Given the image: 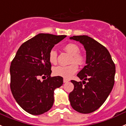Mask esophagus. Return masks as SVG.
Masks as SVG:
<instances>
[{
  "label": "esophagus",
  "instance_id": "esophagus-1",
  "mask_svg": "<svg viewBox=\"0 0 126 126\" xmlns=\"http://www.w3.org/2000/svg\"><path fill=\"white\" fill-rule=\"evenodd\" d=\"M68 81H69V80L67 79H63V82L64 83H66Z\"/></svg>",
  "mask_w": 126,
  "mask_h": 126
}]
</instances>
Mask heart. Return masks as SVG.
<instances>
[{
	"label": "heart",
	"mask_w": 126,
	"mask_h": 126,
	"mask_svg": "<svg viewBox=\"0 0 126 126\" xmlns=\"http://www.w3.org/2000/svg\"><path fill=\"white\" fill-rule=\"evenodd\" d=\"M63 49L66 52L72 55V58L70 61L71 64L66 66L60 65L56 66L53 68V72L56 75L69 79L78 70V66L75 63H77L79 65H83L86 63V58L84 54L79 52L80 48L76 44L72 42L67 44L63 47ZM57 56L58 54L56 50L52 49L49 51L48 58L51 64H56Z\"/></svg>",
	"instance_id": "heart-1"
}]
</instances>
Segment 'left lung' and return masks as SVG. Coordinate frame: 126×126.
I'll use <instances>...</instances> for the list:
<instances>
[{
  "label": "left lung",
  "mask_w": 126,
  "mask_h": 126,
  "mask_svg": "<svg viewBox=\"0 0 126 126\" xmlns=\"http://www.w3.org/2000/svg\"><path fill=\"white\" fill-rule=\"evenodd\" d=\"M70 39L81 43L86 51V65L77 74L82 82L71 80L74 89L69 94L70 105L79 113H91L102 105L113 89L115 66L107 48L91 37Z\"/></svg>",
  "instance_id": "left-lung-1"
}]
</instances>
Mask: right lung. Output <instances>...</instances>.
Segmentation results:
<instances>
[{
	"instance_id": "1",
	"label": "right lung",
	"mask_w": 126,
	"mask_h": 126,
	"mask_svg": "<svg viewBox=\"0 0 126 126\" xmlns=\"http://www.w3.org/2000/svg\"><path fill=\"white\" fill-rule=\"evenodd\" d=\"M66 35L39 33L24 42L10 66V87L14 98L25 111L41 115L54 103V89L62 86L63 77H51L49 52ZM44 79L41 81L39 78Z\"/></svg>"
}]
</instances>
